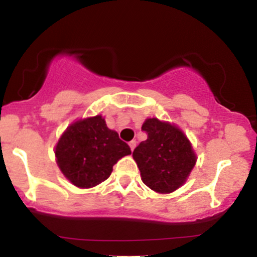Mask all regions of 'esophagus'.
Returning <instances> with one entry per match:
<instances>
[{"instance_id": "34e87169", "label": "esophagus", "mask_w": 257, "mask_h": 257, "mask_svg": "<svg viewBox=\"0 0 257 257\" xmlns=\"http://www.w3.org/2000/svg\"><path fill=\"white\" fill-rule=\"evenodd\" d=\"M129 147H131L132 151H134V149H135V147H137V141L132 140L131 143H129Z\"/></svg>"}]
</instances>
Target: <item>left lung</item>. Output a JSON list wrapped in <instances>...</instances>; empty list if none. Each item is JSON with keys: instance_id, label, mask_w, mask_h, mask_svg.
<instances>
[{"instance_id": "obj_1", "label": "left lung", "mask_w": 257, "mask_h": 257, "mask_svg": "<svg viewBox=\"0 0 257 257\" xmlns=\"http://www.w3.org/2000/svg\"><path fill=\"white\" fill-rule=\"evenodd\" d=\"M141 131L147 139L133 152L146 186L158 193H170L185 184L197 157L188 139L178 126L157 118L145 120Z\"/></svg>"}]
</instances>
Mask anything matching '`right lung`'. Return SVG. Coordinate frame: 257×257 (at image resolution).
<instances>
[{"label":"right lung","mask_w":257,"mask_h":257,"mask_svg":"<svg viewBox=\"0 0 257 257\" xmlns=\"http://www.w3.org/2000/svg\"><path fill=\"white\" fill-rule=\"evenodd\" d=\"M131 147L100 114L72 123L55 147V157L65 178L81 188L101 184L117 161L131 155Z\"/></svg>","instance_id":"add662e5"}]
</instances>
